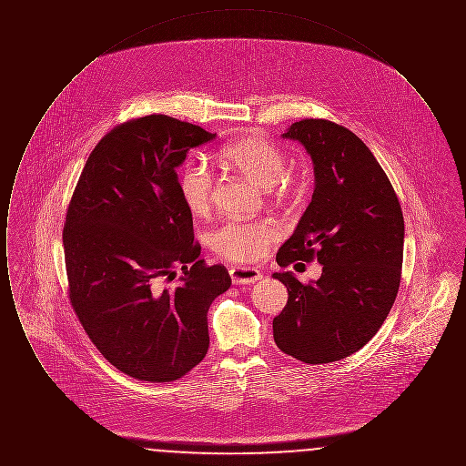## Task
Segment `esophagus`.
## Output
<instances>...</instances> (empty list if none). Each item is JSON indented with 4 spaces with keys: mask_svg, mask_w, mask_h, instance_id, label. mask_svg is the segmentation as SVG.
Instances as JSON below:
<instances>
[{
    "mask_svg": "<svg viewBox=\"0 0 466 466\" xmlns=\"http://www.w3.org/2000/svg\"><path fill=\"white\" fill-rule=\"evenodd\" d=\"M234 285H251L264 278V274L255 267L236 266L228 270Z\"/></svg>",
    "mask_w": 466,
    "mask_h": 466,
    "instance_id": "34e87169",
    "label": "esophagus"
}]
</instances>
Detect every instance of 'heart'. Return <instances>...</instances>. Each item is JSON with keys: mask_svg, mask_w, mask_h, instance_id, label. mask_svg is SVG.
Segmentation results:
<instances>
[{"mask_svg": "<svg viewBox=\"0 0 466 466\" xmlns=\"http://www.w3.org/2000/svg\"><path fill=\"white\" fill-rule=\"evenodd\" d=\"M222 160L264 188L285 181L287 156L264 137L246 136L228 143L223 147ZM177 190L188 211L202 217L213 206L217 177L206 160L190 158L177 175ZM278 238L279 227L274 222L227 220L209 232V246L222 258L248 264L262 258Z\"/></svg>", "mask_w": 466, "mask_h": 466, "instance_id": "obj_1", "label": "heart"}]
</instances>
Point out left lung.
<instances>
[{
  "mask_svg": "<svg viewBox=\"0 0 466 466\" xmlns=\"http://www.w3.org/2000/svg\"><path fill=\"white\" fill-rule=\"evenodd\" d=\"M314 166V192L276 255L279 267L318 260L321 278L302 285L293 272L272 276L289 302L272 321L278 348L304 363H329L361 350L397 299L403 262L399 198L369 147L323 118L289 126Z\"/></svg>",
  "mask_w": 466,
  "mask_h": 466,
  "instance_id": "obj_1",
  "label": "left lung"
}]
</instances>
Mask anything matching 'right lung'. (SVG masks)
<instances>
[{
	"label": "right lung",
	"instance_id": "right-lung-1",
	"mask_svg": "<svg viewBox=\"0 0 466 466\" xmlns=\"http://www.w3.org/2000/svg\"><path fill=\"white\" fill-rule=\"evenodd\" d=\"M215 137L167 115L116 126L92 150L67 208L71 306L101 355L139 380L169 382L202 361L208 310L230 289L225 267L199 260L177 190L188 150ZM177 266L184 274L166 289Z\"/></svg>",
	"mask_w": 466,
	"mask_h": 466
}]
</instances>
